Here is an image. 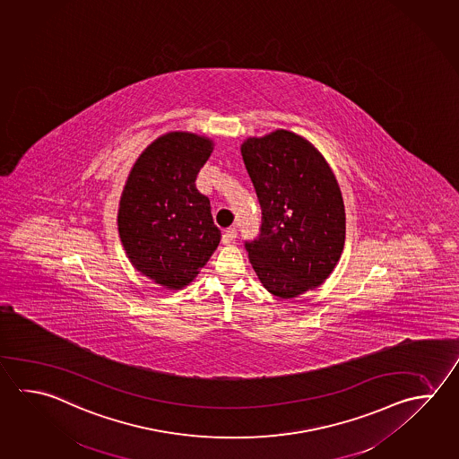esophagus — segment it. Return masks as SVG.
I'll return each instance as SVG.
<instances>
[{"instance_id": "1", "label": "esophagus", "mask_w": 459, "mask_h": 459, "mask_svg": "<svg viewBox=\"0 0 459 459\" xmlns=\"http://www.w3.org/2000/svg\"><path fill=\"white\" fill-rule=\"evenodd\" d=\"M235 237H237V230L235 229H227L224 235H222V243L229 245V243L234 242Z\"/></svg>"}]
</instances>
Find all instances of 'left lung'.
<instances>
[{
  "label": "left lung",
  "instance_id": "1",
  "mask_svg": "<svg viewBox=\"0 0 459 459\" xmlns=\"http://www.w3.org/2000/svg\"><path fill=\"white\" fill-rule=\"evenodd\" d=\"M240 151L263 211L260 238L245 243L261 284L286 300L320 287L346 240L344 201L326 159L287 130L250 136Z\"/></svg>",
  "mask_w": 459,
  "mask_h": 459
}]
</instances>
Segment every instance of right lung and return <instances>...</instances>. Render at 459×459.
<instances>
[{
    "mask_svg": "<svg viewBox=\"0 0 459 459\" xmlns=\"http://www.w3.org/2000/svg\"><path fill=\"white\" fill-rule=\"evenodd\" d=\"M212 151L208 136L165 133L139 154L121 191V245L133 268L167 290L191 284L221 242L195 183Z\"/></svg>",
    "mask_w": 459,
    "mask_h": 459,
    "instance_id": "right-lung-1",
    "label": "right lung"
}]
</instances>
